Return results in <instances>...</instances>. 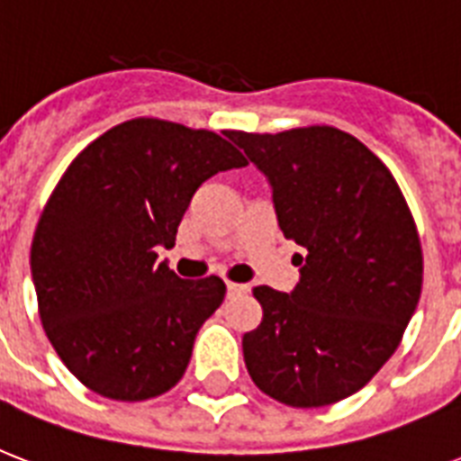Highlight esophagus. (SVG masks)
Masks as SVG:
<instances>
[{"mask_svg": "<svg viewBox=\"0 0 461 461\" xmlns=\"http://www.w3.org/2000/svg\"><path fill=\"white\" fill-rule=\"evenodd\" d=\"M249 285H239V282H230L227 285V292H230V296H237V294H246L249 292Z\"/></svg>", "mask_w": 461, "mask_h": 461, "instance_id": "1", "label": "esophagus"}]
</instances>
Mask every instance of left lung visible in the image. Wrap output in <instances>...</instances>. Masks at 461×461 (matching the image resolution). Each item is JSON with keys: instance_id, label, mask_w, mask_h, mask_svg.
I'll return each mask as SVG.
<instances>
[{"instance_id": "1", "label": "left lung", "mask_w": 461, "mask_h": 461, "mask_svg": "<svg viewBox=\"0 0 461 461\" xmlns=\"http://www.w3.org/2000/svg\"><path fill=\"white\" fill-rule=\"evenodd\" d=\"M227 139L266 174L282 234L306 251L292 294L253 289L263 321L241 342L249 375L289 407L335 404L383 368L416 311L411 210L380 158L335 126Z\"/></svg>"}]
</instances>
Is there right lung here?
<instances>
[{
    "label": "right lung",
    "instance_id": "right-lung-1",
    "mask_svg": "<svg viewBox=\"0 0 461 461\" xmlns=\"http://www.w3.org/2000/svg\"><path fill=\"white\" fill-rule=\"evenodd\" d=\"M205 129L139 117L83 148L54 186L31 246L47 339L93 393L143 402L172 390L224 299L215 275L181 280L158 263L203 181L244 167Z\"/></svg>",
    "mask_w": 461,
    "mask_h": 461
}]
</instances>
